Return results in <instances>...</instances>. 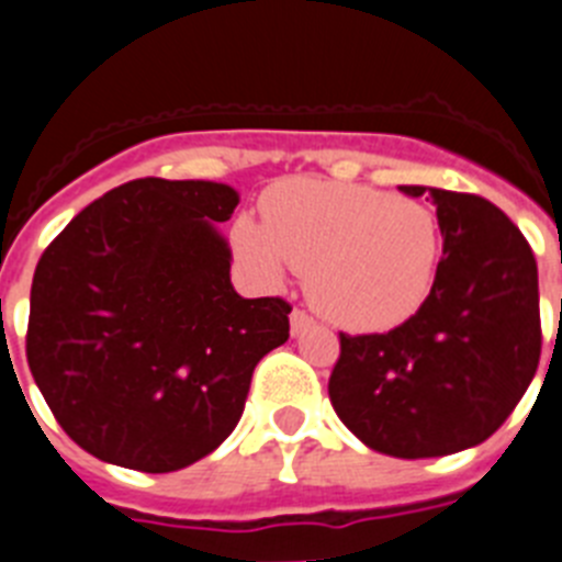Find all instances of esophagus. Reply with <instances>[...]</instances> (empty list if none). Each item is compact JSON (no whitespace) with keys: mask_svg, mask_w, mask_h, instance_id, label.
Segmentation results:
<instances>
[{"mask_svg":"<svg viewBox=\"0 0 562 562\" xmlns=\"http://www.w3.org/2000/svg\"><path fill=\"white\" fill-rule=\"evenodd\" d=\"M312 326H315V321H312V317L306 315L304 310H292V315H290V331H292V337L304 335V331L312 329Z\"/></svg>","mask_w":562,"mask_h":562,"instance_id":"34e87169","label":"esophagus"}]
</instances>
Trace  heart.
Segmentation results:
<instances>
[{"mask_svg": "<svg viewBox=\"0 0 562 562\" xmlns=\"http://www.w3.org/2000/svg\"><path fill=\"white\" fill-rule=\"evenodd\" d=\"M231 238L267 284H281L290 267L304 272L315 310L349 331H385L414 317L441 258L428 205L324 180L278 182L261 200V222L238 216Z\"/></svg>", "mask_w": 562, "mask_h": 562, "instance_id": "b5f03b06", "label": "heart"}]
</instances>
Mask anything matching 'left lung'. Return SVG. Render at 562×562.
<instances>
[{
  "label": "left lung",
  "instance_id": "8db88e82",
  "mask_svg": "<svg viewBox=\"0 0 562 562\" xmlns=\"http://www.w3.org/2000/svg\"><path fill=\"white\" fill-rule=\"evenodd\" d=\"M430 193L441 231L434 290L385 335H340L329 400L366 448L434 459L504 425L540 360L538 265L524 233L473 193Z\"/></svg>",
  "mask_w": 562,
  "mask_h": 562
}]
</instances>
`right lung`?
Masks as SVG:
<instances>
[{"mask_svg": "<svg viewBox=\"0 0 562 562\" xmlns=\"http://www.w3.org/2000/svg\"><path fill=\"white\" fill-rule=\"evenodd\" d=\"M236 188L146 177L83 207L38 258L27 362L58 425L109 464L173 473L241 419L290 304L241 297L220 227Z\"/></svg>", "mask_w": 562, "mask_h": 562, "instance_id": "add662e5", "label": "right lung"}]
</instances>
